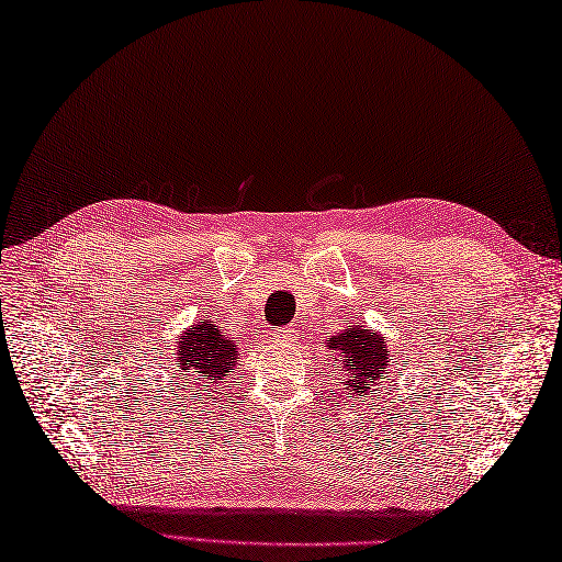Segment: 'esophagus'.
Masks as SVG:
<instances>
[{
	"label": "esophagus",
	"instance_id": "obj_1",
	"mask_svg": "<svg viewBox=\"0 0 562 562\" xmlns=\"http://www.w3.org/2000/svg\"><path fill=\"white\" fill-rule=\"evenodd\" d=\"M273 336H277L279 340H285V344H291V340H295V331H293V328H279V331L273 334Z\"/></svg>",
	"mask_w": 562,
	"mask_h": 562
}]
</instances>
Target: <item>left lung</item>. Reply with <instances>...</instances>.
<instances>
[{
    "label": "left lung",
    "mask_w": 562,
    "mask_h": 562,
    "mask_svg": "<svg viewBox=\"0 0 562 562\" xmlns=\"http://www.w3.org/2000/svg\"><path fill=\"white\" fill-rule=\"evenodd\" d=\"M328 348L340 355V369L346 376L344 386L350 391V398L367 395L369 389L381 384L389 364L386 336L374 334L372 328L352 326L328 338Z\"/></svg>",
    "instance_id": "obj_1"
}]
</instances>
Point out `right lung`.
<instances>
[{
	"label": "right lung",
	"mask_w": 562,
	"mask_h": 562,
	"mask_svg": "<svg viewBox=\"0 0 562 562\" xmlns=\"http://www.w3.org/2000/svg\"><path fill=\"white\" fill-rule=\"evenodd\" d=\"M178 367L193 376L222 379L228 369L238 362L236 340H228L222 326H214L210 319L193 324V328L178 338Z\"/></svg>",
	"instance_id": "right-lung-1"
}]
</instances>
